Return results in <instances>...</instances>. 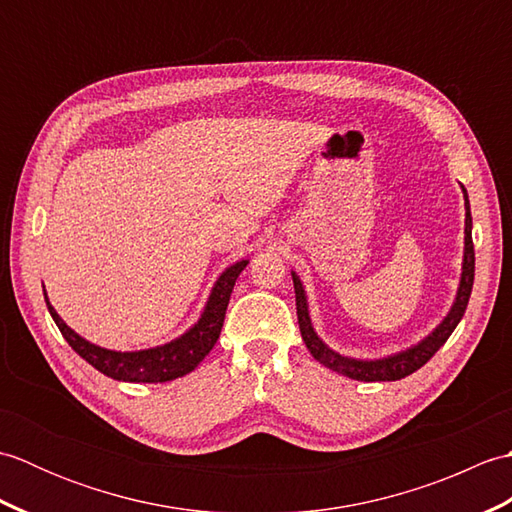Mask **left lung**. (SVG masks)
<instances>
[{
    "label": "left lung",
    "instance_id": "left-lung-1",
    "mask_svg": "<svg viewBox=\"0 0 512 512\" xmlns=\"http://www.w3.org/2000/svg\"><path fill=\"white\" fill-rule=\"evenodd\" d=\"M462 193H464L466 220H464V259H462V277H460L458 295H455L449 314L440 321L438 328L429 336H424L420 343L407 347V350L396 352L391 356H383V358H352V356H343L339 352H334L332 347L325 345L319 339V334L314 332L306 290H303V284L297 277V273H292V284H295V297H297V319H299L303 343H306L310 354L317 358L321 365L330 367L332 372H339L347 378L365 380V383H378V380H400L416 372V369H420L444 343H447L453 330L458 328V323L462 321L466 306H469L473 279H475V250H473V235H471L473 217H471L469 195H466L464 187H462Z\"/></svg>",
    "mask_w": 512,
    "mask_h": 512
}]
</instances>
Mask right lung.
I'll list each match as a JSON object with an SVG mask.
<instances>
[{
    "label": "right lung",
    "instance_id": "obj_1",
    "mask_svg": "<svg viewBox=\"0 0 512 512\" xmlns=\"http://www.w3.org/2000/svg\"><path fill=\"white\" fill-rule=\"evenodd\" d=\"M246 266L248 259H242V262L228 266L224 273L217 277L209 301H206L200 319L193 328H189L182 336H178V339H173L165 345L149 347V350L138 352L105 350V347L85 341L83 336H79L70 328V325H65L57 310L50 306L46 288H43V297H46L50 317L57 323L63 339L70 343L76 354L85 358L94 369H99L101 374L114 380H123V383H167V380L193 372V369L202 363V358L213 350V345L220 339L224 314L228 308V299H231L233 286L239 273H242Z\"/></svg>",
    "mask_w": 512,
    "mask_h": 512
}]
</instances>
